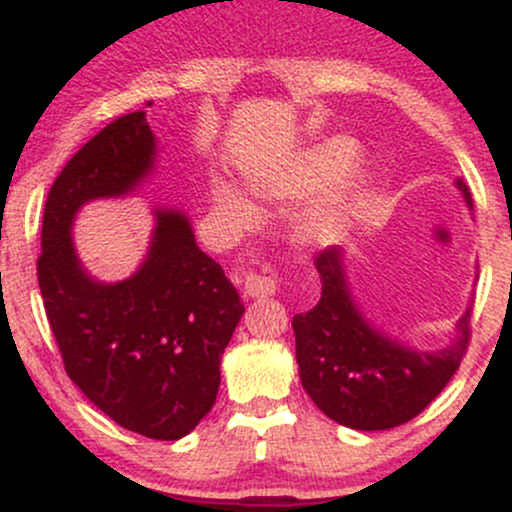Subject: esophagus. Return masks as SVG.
<instances>
[{
	"label": "esophagus",
	"instance_id": "1",
	"mask_svg": "<svg viewBox=\"0 0 512 512\" xmlns=\"http://www.w3.org/2000/svg\"><path fill=\"white\" fill-rule=\"evenodd\" d=\"M243 291H245V296H248V298H269V296H274L276 281L272 279V276L250 274L248 279H245Z\"/></svg>",
	"mask_w": 512,
	"mask_h": 512
}]
</instances>
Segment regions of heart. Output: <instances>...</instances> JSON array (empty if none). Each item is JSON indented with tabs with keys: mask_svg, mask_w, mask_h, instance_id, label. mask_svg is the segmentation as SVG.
Here are the masks:
<instances>
[{
	"mask_svg": "<svg viewBox=\"0 0 512 512\" xmlns=\"http://www.w3.org/2000/svg\"><path fill=\"white\" fill-rule=\"evenodd\" d=\"M356 158V142H351L349 137H330L325 142L310 146L308 151H303L301 156L284 163V166L250 170L245 175V185H248L250 195L262 199V202L286 204L339 185L356 166ZM366 187V175H356L354 180L339 187L330 199H325V204L310 211L308 219L303 221V236L310 243H337L361 209ZM209 197L216 214H221L228 223H233L236 228L255 226V204L238 187L216 180L211 182Z\"/></svg>",
	"mask_w": 512,
	"mask_h": 512,
	"instance_id": "obj_1",
	"label": "heart"
}]
</instances>
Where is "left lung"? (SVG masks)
I'll use <instances>...</instances> for the list:
<instances>
[{
    "label": "left lung",
    "instance_id": "8db88e82",
    "mask_svg": "<svg viewBox=\"0 0 512 512\" xmlns=\"http://www.w3.org/2000/svg\"><path fill=\"white\" fill-rule=\"evenodd\" d=\"M452 185L472 209L464 180L455 178ZM315 267L322 279L320 301L291 322L305 392L322 414L354 431H387L407 424L460 368L472 303L455 322L448 344L421 349L399 342L368 320L351 289L342 250L322 252Z\"/></svg>",
    "mask_w": 512,
    "mask_h": 512
}]
</instances>
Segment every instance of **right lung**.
I'll list each match as a JSON object with an SVG mask.
<instances>
[{"mask_svg": "<svg viewBox=\"0 0 512 512\" xmlns=\"http://www.w3.org/2000/svg\"><path fill=\"white\" fill-rule=\"evenodd\" d=\"M156 156L144 110L76 151L45 202L38 284L72 383L127 431L180 440L216 402L223 349L245 313L236 286L175 207L151 209L149 250L122 281L88 274L72 238L81 207L137 195Z\"/></svg>", "mask_w": 512, "mask_h": 512, "instance_id": "right-lung-1", "label": "right lung"}]
</instances>
